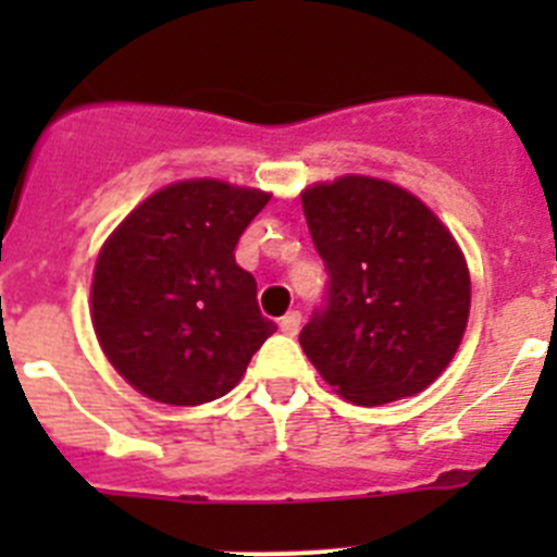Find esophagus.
I'll return each mask as SVG.
<instances>
[{
	"instance_id": "obj_1",
	"label": "esophagus",
	"mask_w": 557,
	"mask_h": 557,
	"mask_svg": "<svg viewBox=\"0 0 557 557\" xmlns=\"http://www.w3.org/2000/svg\"><path fill=\"white\" fill-rule=\"evenodd\" d=\"M298 326H301V312H298V309L287 312L282 321H278V329H282L284 334H295V332H298Z\"/></svg>"
}]
</instances>
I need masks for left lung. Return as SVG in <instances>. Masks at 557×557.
<instances>
[{
  "instance_id": "1",
  "label": "left lung",
  "mask_w": 557,
  "mask_h": 557,
  "mask_svg": "<svg viewBox=\"0 0 557 557\" xmlns=\"http://www.w3.org/2000/svg\"><path fill=\"white\" fill-rule=\"evenodd\" d=\"M301 203L329 273L326 304L298 334L309 362L362 407L430 387L469 323L455 236L416 195L366 175L309 186Z\"/></svg>"
}]
</instances>
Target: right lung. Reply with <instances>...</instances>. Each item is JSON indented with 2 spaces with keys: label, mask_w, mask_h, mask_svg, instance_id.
Returning a JSON list of instances; mask_svg holds the SVG:
<instances>
[{
  "label": "right lung",
  "mask_w": 557,
  "mask_h": 557,
  "mask_svg": "<svg viewBox=\"0 0 557 557\" xmlns=\"http://www.w3.org/2000/svg\"><path fill=\"white\" fill-rule=\"evenodd\" d=\"M270 195L225 181L170 184L141 200L102 245L91 323L125 382L161 405L225 396L275 332L234 250Z\"/></svg>",
  "instance_id": "right-lung-1"
}]
</instances>
